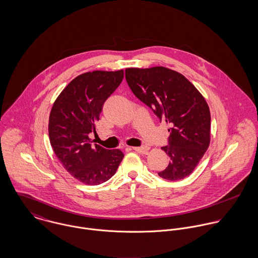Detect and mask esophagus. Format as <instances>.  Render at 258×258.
I'll return each mask as SVG.
<instances>
[{
	"mask_svg": "<svg viewBox=\"0 0 258 258\" xmlns=\"http://www.w3.org/2000/svg\"><path fill=\"white\" fill-rule=\"evenodd\" d=\"M133 150L138 152V153H141V154H146L149 150V147L146 145H142V146H139V147H133Z\"/></svg>",
	"mask_w": 258,
	"mask_h": 258,
	"instance_id": "esophagus-1",
	"label": "esophagus"
}]
</instances>
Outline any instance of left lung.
I'll use <instances>...</instances> for the list:
<instances>
[{
  "label": "left lung",
  "mask_w": 258,
  "mask_h": 258,
  "mask_svg": "<svg viewBox=\"0 0 258 258\" xmlns=\"http://www.w3.org/2000/svg\"><path fill=\"white\" fill-rule=\"evenodd\" d=\"M125 77L134 95L155 115L172 125L168 167L158 175L168 181L187 177L203 158L211 140V112L199 90L183 74L163 67L126 69Z\"/></svg>",
  "instance_id": "left-lung-1"
}]
</instances>
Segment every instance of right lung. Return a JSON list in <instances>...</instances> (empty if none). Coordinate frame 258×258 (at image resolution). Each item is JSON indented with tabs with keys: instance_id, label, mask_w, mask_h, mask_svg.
Returning a JSON list of instances; mask_svg holds the SVG:
<instances>
[{
	"instance_id": "right-lung-1",
	"label": "right lung",
	"mask_w": 258,
	"mask_h": 258,
	"mask_svg": "<svg viewBox=\"0 0 258 258\" xmlns=\"http://www.w3.org/2000/svg\"><path fill=\"white\" fill-rule=\"evenodd\" d=\"M124 72L80 74L61 91L50 111V145L67 171L86 184L108 181L124 155L118 149L92 145L89 134H96L95 123L106 99L120 85Z\"/></svg>"
}]
</instances>
